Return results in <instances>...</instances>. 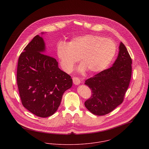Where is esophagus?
Here are the masks:
<instances>
[{"instance_id": "34e87169", "label": "esophagus", "mask_w": 149, "mask_h": 149, "mask_svg": "<svg viewBox=\"0 0 149 149\" xmlns=\"http://www.w3.org/2000/svg\"><path fill=\"white\" fill-rule=\"evenodd\" d=\"M73 80V82L75 85H79L80 83V80L79 79V77H73L72 78Z\"/></svg>"}]
</instances>
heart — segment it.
<instances>
[{"mask_svg":"<svg viewBox=\"0 0 149 149\" xmlns=\"http://www.w3.org/2000/svg\"><path fill=\"white\" fill-rule=\"evenodd\" d=\"M116 51L113 41L91 34L74 37L67 45L59 43L57 47L58 58L66 72L72 70L79 58L81 70L93 73L101 72L111 63Z\"/></svg>","mask_w":149,"mask_h":149,"instance_id":"1","label":"heart"}]
</instances>
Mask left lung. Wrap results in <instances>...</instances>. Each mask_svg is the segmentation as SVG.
<instances>
[{
	"label": "left lung",
	"mask_w": 149,
	"mask_h": 149,
	"mask_svg": "<svg viewBox=\"0 0 149 149\" xmlns=\"http://www.w3.org/2000/svg\"><path fill=\"white\" fill-rule=\"evenodd\" d=\"M131 64L127 50L121 42L118 57L113 66L85 81L92 94L84 105L91 113L104 115L122 103L131 78Z\"/></svg>",
	"instance_id": "left-lung-1"
}]
</instances>
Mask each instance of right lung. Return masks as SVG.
I'll list each match as a JSON object with an SVG mask.
<instances>
[{"instance_id":"obj_1","label":"right lung","mask_w":149,"mask_h":149,"mask_svg":"<svg viewBox=\"0 0 149 149\" xmlns=\"http://www.w3.org/2000/svg\"><path fill=\"white\" fill-rule=\"evenodd\" d=\"M42 38L35 36L19 57L17 81L22 104L37 116L46 118L60 106L72 79L58 66L56 60L43 54Z\"/></svg>"}]
</instances>
